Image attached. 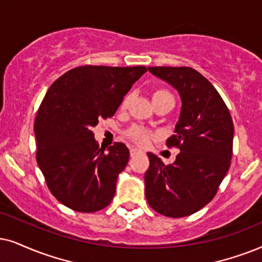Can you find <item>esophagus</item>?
<instances>
[{
	"label": "esophagus",
	"instance_id": "esophagus-1",
	"mask_svg": "<svg viewBox=\"0 0 262 262\" xmlns=\"http://www.w3.org/2000/svg\"><path fill=\"white\" fill-rule=\"evenodd\" d=\"M141 150L140 148H137V147H132L130 148V156L132 157H133V156H135V155H138V154H141Z\"/></svg>",
	"mask_w": 262,
	"mask_h": 262
}]
</instances>
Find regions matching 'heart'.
<instances>
[{
  "mask_svg": "<svg viewBox=\"0 0 262 262\" xmlns=\"http://www.w3.org/2000/svg\"><path fill=\"white\" fill-rule=\"evenodd\" d=\"M170 95H171L170 93L168 91H165V89H156V91L152 92V101H156V100H158V99H162L164 97H170ZM129 101H130V94H127L123 98V100H122L121 107L122 108L127 107L129 105ZM128 135H129V138L133 139L135 142H138V144H140V145H145L146 142H148L152 138H154V134H152L150 130H147V129H144V128H140V127L132 129V130L128 133Z\"/></svg>",
  "mask_w": 262,
  "mask_h": 262,
  "instance_id": "obj_1",
  "label": "heart"
}]
</instances>
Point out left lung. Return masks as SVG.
Instances as JSON below:
<instances>
[{
  "mask_svg": "<svg viewBox=\"0 0 262 262\" xmlns=\"http://www.w3.org/2000/svg\"><path fill=\"white\" fill-rule=\"evenodd\" d=\"M152 75L177 89L181 112L167 146L180 150L165 165L148 152L145 194L152 209L168 217L196 213L216 194L232 158L233 122L214 85L187 66H154Z\"/></svg>",
  "mask_w": 262,
  "mask_h": 262,
  "instance_id": "8db88e82",
  "label": "left lung"
}]
</instances>
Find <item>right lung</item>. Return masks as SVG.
<instances>
[{
  "instance_id": "1",
  "label": "right lung",
  "mask_w": 262,
  "mask_h": 262,
  "mask_svg": "<svg viewBox=\"0 0 262 262\" xmlns=\"http://www.w3.org/2000/svg\"><path fill=\"white\" fill-rule=\"evenodd\" d=\"M145 66H78L49 87L35 120L36 161L49 191L79 213L107 207L129 160L122 142L99 147L92 128L112 117Z\"/></svg>"
}]
</instances>
